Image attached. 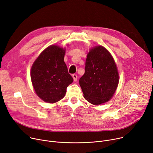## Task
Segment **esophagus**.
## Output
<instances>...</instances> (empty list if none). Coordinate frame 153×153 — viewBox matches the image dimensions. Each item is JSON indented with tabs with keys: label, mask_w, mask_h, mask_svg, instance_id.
Listing matches in <instances>:
<instances>
[{
	"label": "esophagus",
	"mask_w": 153,
	"mask_h": 153,
	"mask_svg": "<svg viewBox=\"0 0 153 153\" xmlns=\"http://www.w3.org/2000/svg\"><path fill=\"white\" fill-rule=\"evenodd\" d=\"M73 79H74V82H76L77 81V74H73Z\"/></svg>",
	"instance_id": "1"
}]
</instances>
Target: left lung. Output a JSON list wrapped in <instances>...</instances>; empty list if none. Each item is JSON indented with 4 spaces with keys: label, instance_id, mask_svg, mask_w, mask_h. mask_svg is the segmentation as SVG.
<instances>
[{
    "label": "left lung",
    "instance_id": "1",
    "mask_svg": "<svg viewBox=\"0 0 153 153\" xmlns=\"http://www.w3.org/2000/svg\"><path fill=\"white\" fill-rule=\"evenodd\" d=\"M119 80L116 63L109 51L101 45L90 49L85 73L79 79L84 98L94 105L107 102L115 93Z\"/></svg>",
    "mask_w": 153,
    "mask_h": 153
}]
</instances>
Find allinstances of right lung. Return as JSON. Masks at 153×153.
Segmentation results:
<instances>
[{
  "mask_svg": "<svg viewBox=\"0 0 153 153\" xmlns=\"http://www.w3.org/2000/svg\"><path fill=\"white\" fill-rule=\"evenodd\" d=\"M65 48L50 45L39 55L30 69V78L37 96L45 102L62 100L73 82L64 62Z\"/></svg>",
  "mask_w": 153,
  "mask_h": 153,
  "instance_id": "obj_1",
  "label": "right lung"
}]
</instances>
